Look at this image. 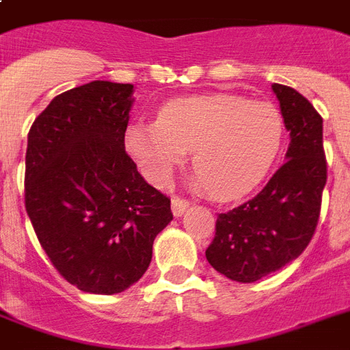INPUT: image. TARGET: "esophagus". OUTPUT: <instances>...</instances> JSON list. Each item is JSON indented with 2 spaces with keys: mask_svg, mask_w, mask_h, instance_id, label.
Returning a JSON list of instances; mask_svg holds the SVG:
<instances>
[{
  "mask_svg": "<svg viewBox=\"0 0 350 350\" xmlns=\"http://www.w3.org/2000/svg\"><path fill=\"white\" fill-rule=\"evenodd\" d=\"M189 205H191L189 200H185V198L181 196H174L172 198V214H174V216H181V214L189 208Z\"/></svg>",
  "mask_w": 350,
  "mask_h": 350,
  "instance_id": "1",
  "label": "esophagus"
}]
</instances>
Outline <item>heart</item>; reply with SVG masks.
<instances>
[{
  "label": "heart",
  "mask_w": 350,
  "mask_h": 350,
  "mask_svg": "<svg viewBox=\"0 0 350 350\" xmlns=\"http://www.w3.org/2000/svg\"><path fill=\"white\" fill-rule=\"evenodd\" d=\"M282 114L269 103L229 94L170 101L158 121L132 125L125 145L148 180L165 183L192 150L194 185L238 200L260 185L282 150Z\"/></svg>",
  "instance_id": "heart-1"
}]
</instances>
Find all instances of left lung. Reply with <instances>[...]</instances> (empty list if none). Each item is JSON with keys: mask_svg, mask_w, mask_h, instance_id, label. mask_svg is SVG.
I'll return each instance as SVG.
<instances>
[{"mask_svg": "<svg viewBox=\"0 0 350 350\" xmlns=\"http://www.w3.org/2000/svg\"><path fill=\"white\" fill-rule=\"evenodd\" d=\"M272 90L291 132L287 161L252 200L219 214L205 250L216 271L241 283L276 272L307 249L327 181L321 116L298 90L280 83Z\"/></svg>", "mask_w": 350, "mask_h": 350, "instance_id": "1", "label": "left lung"}]
</instances>
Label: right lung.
Wrapping results in <instances>:
<instances>
[{
    "instance_id": "obj_1",
    "label": "right lung",
    "mask_w": 350,
    "mask_h": 350,
    "mask_svg": "<svg viewBox=\"0 0 350 350\" xmlns=\"http://www.w3.org/2000/svg\"><path fill=\"white\" fill-rule=\"evenodd\" d=\"M131 83L90 81L56 96L29 131L25 208L52 265L92 294H118L145 274L170 198L125 152Z\"/></svg>"
}]
</instances>
